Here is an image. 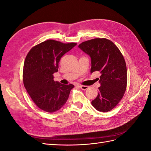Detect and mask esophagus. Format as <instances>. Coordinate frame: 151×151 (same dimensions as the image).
<instances>
[{"label":"esophagus","instance_id":"esophagus-1","mask_svg":"<svg viewBox=\"0 0 151 151\" xmlns=\"http://www.w3.org/2000/svg\"><path fill=\"white\" fill-rule=\"evenodd\" d=\"M79 87H80L81 90H87V89L88 88V86H85V85H80Z\"/></svg>","mask_w":151,"mask_h":151}]
</instances>
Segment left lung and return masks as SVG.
<instances>
[{
  "mask_svg": "<svg viewBox=\"0 0 151 151\" xmlns=\"http://www.w3.org/2000/svg\"><path fill=\"white\" fill-rule=\"evenodd\" d=\"M79 48L91 58L90 73H101V84L97 97L92 105L97 111L108 112L123 98L127 84L126 63L121 52L113 42L106 38L85 41Z\"/></svg>",
  "mask_w": 151,
  "mask_h": 151,
  "instance_id": "1",
  "label": "left lung"
}]
</instances>
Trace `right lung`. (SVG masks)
I'll use <instances>...</instances> for the list:
<instances>
[{
	"label": "right lung",
	"mask_w": 151,
	"mask_h": 151,
	"mask_svg": "<svg viewBox=\"0 0 151 151\" xmlns=\"http://www.w3.org/2000/svg\"><path fill=\"white\" fill-rule=\"evenodd\" d=\"M76 45L47 40L34 46L29 51L23 66L24 86L38 107L54 113L65 104L72 84L63 85L54 80L63 55Z\"/></svg>",
	"instance_id": "1"
}]
</instances>
